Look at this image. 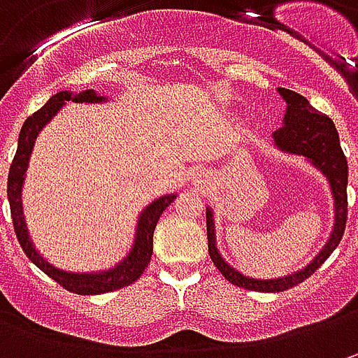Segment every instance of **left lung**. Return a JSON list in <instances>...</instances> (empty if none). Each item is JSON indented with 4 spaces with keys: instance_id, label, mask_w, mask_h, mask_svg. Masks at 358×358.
I'll list each match as a JSON object with an SVG mask.
<instances>
[{
    "instance_id": "obj_1",
    "label": "left lung",
    "mask_w": 358,
    "mask_h": 358,
    "mask_svg": "<svg viewBox=\"0 0 358 358\" xmlns=\"http://www.w3.org/2000/svg\"><path fill=\"white\" fill-rule=\"evenodd\" d=\"M279 93L287 103V111L282 117V127L273 133V143L279 151L289 155H299L309 161L315 169L323 173L331 187L333 205H335V223L331 237L327 239L324 247L317 253L307 267L299 268L296 273L277 277V279H253L243 275L241 271L233 268L227 261L221 257L217 249V235H215V217L211 207H207V241H209V255L211 261L221 275L229 282L249 289V291H261V293H279L295 287L323 265L338 247L343 239V233L347 227V181H349V165L345 153L338 143V133L335 123L331 119L319 113L313 105L295 91L279 87Z\"/></svg>"
}]
</instances>
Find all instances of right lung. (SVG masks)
I'll return each instance as SVG.
<instances>
[{
  "instance_id": "obj_1",
  "label": "right lung",
  "mask_w": 358,
  "mask_h": 358,
  "mask_svg": "<svg viewBox=\"0 0 358 358\" xmlns=\"http://www.w3.org/2000/svg\"><path fill=\"white\" fill-rule=\"evenodd\" d=\"M67 101L103 103V101H107V97L95 93L93 90L79 91V93L59 91V93L51 95L48 103L43 105L39 111H35L34 115L25 119V123H23V127L20 131V139H17V151H15V157L11 161L9 175H7V199H9L11 221H13L17 241H20L21 249L25 251V255L29 257V261L34 263L35 267L41 268L48 277L59 282L62 287H65L71 293H77V295H101V293L123 289V287L135 282L143 275L145 267L151 261V253H153V231L157 227L159 217L171 205L177 195L175 193L163 195V197H159L151 205L145 207L141 215H139V219H137L133 247H131L127 257H123V261L117 263L115 267L99 271V273H73V271H63V268L53 267L51 263H48L39 255V251L35 249L31 239H29L25 217H23V205H21V187H23V181H25V171H27L29 157H31V151H34L35 139H37L39 131L57 115V111Z\"/></svg>"
}]
</instances>
